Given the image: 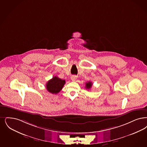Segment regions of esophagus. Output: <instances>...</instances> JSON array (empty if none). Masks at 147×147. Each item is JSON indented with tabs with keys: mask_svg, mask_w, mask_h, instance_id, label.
<instances>
[{
	"mask_svg": "<svg viewBox=\"0 0 147 147\" xmlns=\"http://www.w3.org/2000/svg\"><path fill=\"white\" fill-rule=\"evenodd\" d=\"M71 81H73V82H74V81H76V79H77V76H72L71 77Z\"/></svg>",
	"mask_w": 147,
	"mask_h": 147,
	"instance_id": "esophagus-1",
	"label": "esophagus"
}]
</instances>
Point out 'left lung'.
I'll return each mask as SVG.
<instances>
[{"label":"left lung","mask_w":147,"mask_h":147,"mask_svg":"<svg viewBox=\"0 0 147 147\" xmlns=\"http://www.w3.org/2000/svg\"><path fill=\"white\" fill-rule=\"evenodd\" d=\"M92 82H86V86H85V87H86V89H90L92 87Z\"/></svg>","instance_id":"1"}]
</instances>
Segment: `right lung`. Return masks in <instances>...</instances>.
<instances>
[{"instance_id": "right-lung-1", "label": "right lung", "mask_w": 147, "mask_h": 147, "mask_svg": "<svg viewBox=\"0 0 147 147\" xmlns=\"http://www.w3.org/2000/svg\"><path fill=\"white\" fill-rule=\"evenodd\" d=\"M65 82V80H62L57 76H54L47 82L46 85L47 89L49 92L57 94L62 89Z\"/></svg>"}]
</instances>
